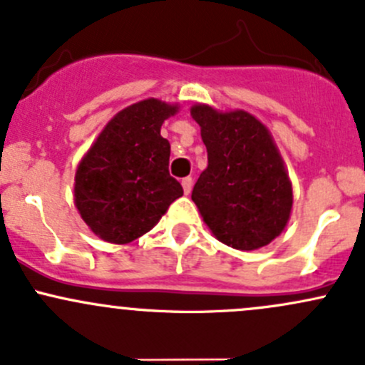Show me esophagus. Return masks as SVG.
I'll return each mask as SVG.
<instances>
[{
    "label": "esophagus",
    "instance_id": "34e87169",
    "mask_svg": "<svg viewBox=\"0 0 365 365\" xmlns=\"http://www.w3.org/2000/svg\"><path fill=\"white\" fill-rule=\"evenodd\" d=\"M181 184H182V190H184V193H190L191 191V187H193V179L191 178H184L182 181H181Z\"/></svg>",
    "mask_w": 365,
    "mask_h": 365
}]
</instances>
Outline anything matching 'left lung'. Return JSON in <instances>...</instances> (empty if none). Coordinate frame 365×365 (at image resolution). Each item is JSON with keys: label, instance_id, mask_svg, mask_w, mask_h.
<instances>
[{"label": "left lung", "instance_id": "8db88e82", "mask_svg": "<svg viewBox=\"0 0 365 365\" xmlns=\"http://www.w3.org/2000/svg\"><path fill=\"white\" fill-rule=\"evenodd\" d=\"M207 168L191 193L217 240L240 251L267 246L284 230L294 195L269 130L244 110L195 105Z\"/></svg>", "mask_w": 365, "mask_h": 365}]
</instances>
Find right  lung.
I'll return each instance as SVG.
<instances>
[{"label": "right lung", "instance_id": "right-lung-1", "mask_svg": "<svg viewBox=\"0 0 365 365\" xmlns=\"http://www.w3.org/2000/svg\"><path fill=\"white\" fill-rule=\"evenodd\" d=\"M175 105L149 98L115 114L82 158L75 205L100 239L126 244L151 230L182 186L168 172L170 144L161 125Z\"/></svg>", "mask_w": 365, "mask_h": 365}]
</instances>
